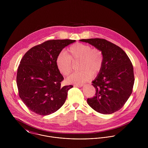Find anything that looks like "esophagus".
<instances>
[{
	"instance_id": "esophagus-1",
	"label": "esophagus",
	"mask_w": 148,
	"mask_h": 148,
	"mask_svg": "<svg viewBox=\"0 0 148 148\" xmlns=\"http://www.w3.org/2000/svg\"><path fill=\"white\" fill-rule=\"evenodd\" d=\"M74 86H76V87H82V86H83V85L82 84H77L75 85Z\"/></svg>"
}]
</instances>
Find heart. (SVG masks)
Returning <instances> with one entry per match:
<instances>
[{"instance_id": "heart-1", "label": "heart", "mask_w": 148, "mask_h": 148, "mask_svg": "<svg viewBox=\"0 0 148 148\" xmlns=\"http://www.w3.org/2000/svg\"><path fill=\"white\" fill-rule=\"evenodd\" d=\"M103 54L98 48L88 44L76 43L70 46L65 54H59L56 64L59 72L63 76H68L72 71V62L80 61L81 71L71 75L67 82L69 83H82L92 79L93 75L100 72L103 64Z\"/></svg>"}]
</instances>
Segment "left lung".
Wrapping results in <instances>:
<instances>
[{
    "label": "left lung",
    "instance_id": "left-lung-1",
    "mask_svg": "<svg viewBox=\"0 0 148 148\" xmlns=\"http://www.w3.org/2000/svg\"><path fill=\"white\" fill-rule=\"evenodd\" d=\"M100 49L103 64L100 72L92 82L95 96L87 103L96 112L109 114L120 110L132 93L134 82L133 65L126 53L119 46L106 39H82Z\"/></svg>",
    "mask_w": 148,
    "mask_h": 148
}]
</instances>
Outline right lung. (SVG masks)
Masks as SVG:
<instances>
[{
	"mask_svg": "<svg viewBox=\"0 0 148 148\" xmlns=\"http://www.w3.org/2000/svg\"><path fill=\"white\" fill-rule=\"evenodd\" d=\"M75 40H51L36 45L23 56L19 65L16 83L19 95L32 112L52 114L63 105L72 85L61 86L63 75L56 60L65 47Z\"/></svg>",
	"mask_w": 148,
	"mask_h": 148,
	"instance_id": "right-lung-1",
	"label": "right lung"
}]
</instances>
